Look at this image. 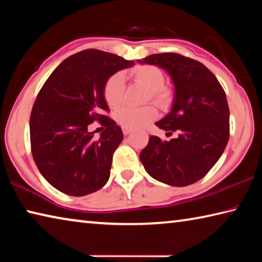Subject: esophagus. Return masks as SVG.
Masks as SVG:
<instances>
[{
	"instance_id": "esophagus-1",
	"label": "esophagus",
	"mask_w": 262,
	"mask_h": 262,
	"mask_svg": "<svg viewBox=\"0 0 262 262\" xmlns=\"http://www.w3.org/2000/svg\"><path fill=\"white\" fill-rule=\"evenodd\" d=\"M122 132H123V135H128V134H130L133 130L132 129H127V128H123Z\"/></svg>"
}]
</instances>
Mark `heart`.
Returning a JSON list of instances; mask_svg holds the SVG:
<instances>
[{
	"mask_svg": "<svg viewBox=\"0 0 262 262\" xmlns=\"http://www.w3.org/2000/svg\"><path fill=\"white\" fill-rule=\"evenodd\" d=\"M129 75L136 82L144 84L150 89V98H152L155 103L161 106H166L170 103L171 92L168 89L163 86L165 77L158 67L149 64L137 66L130 70ZM123 92H125V85H123V77L121 74H114L106 81L104 97L110 107L115 108L122 104ZM114 117L119 125L123 128L136 129V128L144 127L154 121L157 118V110L152 105L142 106V107L126 106V107L118 110Z\"/></svg>",
	"mask_w": 262,
	"mask_h": 262,
	"instance_id": "heart-1",
	"label": "heart"
}]
</instances>
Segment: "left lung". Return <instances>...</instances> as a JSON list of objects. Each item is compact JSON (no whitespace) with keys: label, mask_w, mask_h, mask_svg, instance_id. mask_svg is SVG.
<instances>
[{"label":"left lung","mask_w":262,"mask_h":262,"mask_svg":"<svg viewBox=\"0 0 262 262\" xmlns=\"http://www.w3.org/2000/svg\"><path fill=\"white\" fill-rule=\"evenodd\" d=\"M140 63L166 70L174 85L171 112L156 126L177 139L150 136L140 159L145 171L161 183L183 187L196 183L215 165L227 147L230 112L227 95L201 62L177 53L152 54Z\"/></svg>","instance_id":"obj_1"}]
</instances>
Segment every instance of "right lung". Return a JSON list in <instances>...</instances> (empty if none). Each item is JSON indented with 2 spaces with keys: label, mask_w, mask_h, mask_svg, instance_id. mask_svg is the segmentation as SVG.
<instances>
[{
  "label": "right lung",
  "mask_w": 262,
  "mask_h": 262,
  "mask_svg": "<svg viewBox=\"0 0 262 262\" xmlns=\"http://www.w3.org/2000/svg\"><path fill=\"white\" fill-rule=\"evenodd\" d=\"M133 64L112 53L85 50L62 61L39 91L30 117L31 151L43 178L60 192L83 196L107 183L123 134L105 115L104 86ZM96 120L105 127L99 140L87 132Z\"/></svg>",
  "instance_id": "1"
}]
</instances>
